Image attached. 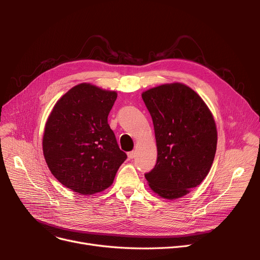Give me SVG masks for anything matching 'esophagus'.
Returning <instances> with one entry per match:
<instances>
[{
    "instance_id": "esophagus-1",
    "label": "esophagus",
    "mask_w": 260,
    "mask_h": 260,
    "mask_svg": "<svg viewBox=\"0 0 260 260\" xmlns=\"http://www.w3.org/2000/svg\"><path fill=\"white\" fill-rule=\"evenodd\" d=\"M127 157H128V159H134V158L136 157V152H135V151L128 152V153H127Z\"/></svg>"
}]
</instances>
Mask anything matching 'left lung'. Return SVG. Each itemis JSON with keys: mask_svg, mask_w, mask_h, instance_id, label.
I'll return each instance as SVG.
<instances>
[{"mask_svg": "<svg viewBox=\"0 0 260 260\" xmlns=\"http://www.w3.org/2000/svg\"><path fill=\"white\" fill-rule=\"evenodd\" d=\"M142 99L153 119L157 143L155 168L144 176L162 198L176 199L209 174L217 147V129L209 107L192 88L165 84Z\"/></svg>", "mask_w": 260, "mask_h": 260, "instance_id": "obj_1", "label": "left lung"}]
</instances>
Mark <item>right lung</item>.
<instances>
[{
    "label": "right lung",
    "mask_w": 260,
    "mask_h": 260,
    "mask_svg": "<svg viewBox=\"0 0 260 260\" xmlns=\"http://www.w3.org/2000/svg\"><path fill=\"white\" fill-rule=\"evenodd\" d=\"M117 92L82 83L53 106L43 136V153L51 174L74 192L91 195L111 186L127 158L107 117Z\"/></svg>",
    "instance_id": "obj_1"
}]
</instances>
